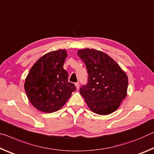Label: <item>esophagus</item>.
I'll return each instance as SVG.
<instances>
[{
  "instance_id": "34e87169",
  "label": "esophagus",
  "mask_w": 154,
  "mask_h": 154,
  "mask_svg": "<svg viewBox=\"0 0 154 154\" xmlns=\"http://www.w3.org/2000/svg\"><path fill=\"white\" fill-rule=\"evenodd\" d=\"M75 86H76V88L77 90H79V82H77V83H75Z\"/></svg>"
}]
</instances>
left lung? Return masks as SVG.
<instances>
[{"label":"left lung","instance_id":"left-lung-1","mask_svg":"<svg viewBox=\"0 0 154 154\" xmlns=\"http://www.w3.org/2000/svg\"><path fill=\"white\" fill-rule=\"evenodd\" d=\"M77 55L84 62L88 73L87 85H83L79 92L91 111L102 116L116 111L127 95L128 80L126 72L101 51L82 49Z\"/></svg>","mask_w":154,"mask_h":154}]
</instances>
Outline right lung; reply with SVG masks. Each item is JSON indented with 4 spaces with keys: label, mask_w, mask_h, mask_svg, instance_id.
<instances>
[{
    "label": "right lung",
    "mask_w": 154,
    "mask_h": 154,
    "mask_svg": "<svg viewBox=\"0 0 154 154\" xmlns=\"http://www.w3.org/2000/svg\"><path fill=\"white\" fill-rule=\"evenodd\" d=\"M66 57L65 49L49 52L30 69L24 89L30 103L38 111L47 113L58 111L76 90L68 82V72L63 69Z\"/></svg>",
    "instance_id": "obj_1"
}]
</instances>
